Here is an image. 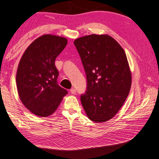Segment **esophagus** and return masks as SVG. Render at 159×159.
Returning <instances> with one entry per match:
<instances>
[{
  "instance_id": "34e87169",
  "label": "esophagus",
  "mask_w": 159,
  "mask_h": 159,
  "mask_svg": "<svg viewBox=\"0 0 159 159\" xmlns=\"http://www.w3.org/2000/svg\"><path fill=\"white\" fill-rule=\"evenodd\" d=\"M70 92H71L72 94H75V93H76V89H75V88H72V89H70Z\"/></svg>"
}]
</instances>
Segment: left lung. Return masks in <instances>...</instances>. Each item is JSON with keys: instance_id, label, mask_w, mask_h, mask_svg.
<instances>
[{"instance_id": "1", "label": "left lung", "mask_w": 159, "mask_h": 159, "mask_svg": "<svg viewBox=\"0 0 159 159\" xmlns=\"http://www.w3.org/2000/svg\"><path fill=\"white\" fill-rule=\"evenodd\" d=\"M87 77L80 99L91 120L104 123L113 118L125 101L132 77L126 54L108 35L92 34L74 41Z\"/></svg>"}]
</instances>
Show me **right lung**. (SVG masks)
Listing matches in <instances>:
<instances>
[{
  "instance_id": "obj_1",
  "label": "right lung",
  "mask_w": 159,
  "mask_h": 159,
  "mask_svg": "<svg viewBox=\"0 0 159 159\" xmlns=\"http://www.w3.org/2000/svg\"><path fill=\"white\" fill-rule=\"evenodd\" d=\"M67 43L66 38L46 34L29 46L18 66L16 82L20 100L41 117L53 113L67 93L57 82L56 58Z\"/></svg>"
}]
</instances>
